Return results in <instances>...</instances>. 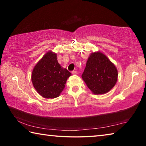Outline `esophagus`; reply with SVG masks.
Returning <instances> with one entry per match:
<instances>
[{"label": "esophagus", "instance_id": "esophagus-1", "mask_svg": "<svg viewBox=\"0 0 146 146\" xmlns=\"http://www.w3.org/2000/svg\"><path fill=\"white\" fill-rule=\"evenodd\" d=\"M71 73H72V74H73V75H76V74L78 73L77 71H73Z\"/></svg>", "mask_w": 146, "mask_h": 146}]
</instances>
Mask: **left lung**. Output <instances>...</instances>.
Listing matches in <instances>:
<instances>
[{"label": "left lung", "instance_id": "1", "mask_svg": "<svg viewBox=\"0 0 146 146\" xmlns=\"http://www.w3.org/2000/svg\"><path fill=\"white\" fill-rule=\"evenodd\" d=\"M118 71L115 66L100 52L93 53L88 58L82 75L89 89L94 94H104L114 87Z\"/></svg>", "mask_w": 146, "mask_h": 146}]
</instances>
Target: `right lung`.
<instances>
[{"instance_id": "obj_1", "label": "right lung", "mask_w": 146, "mask_h": 146, "mask_svg": "<svg viewBox=\"0 0 146 146\" xmlns=\"http://www.w3.org/2000/svg\"><path fill=\"white\" fill-rule=\"evenodd\" d=\"M71 75L70 71L59 64L56 54L49 51L35 66L31 80L35 89L42 97L54 98L62 91Z\"/></svg>"}]
</instances>
